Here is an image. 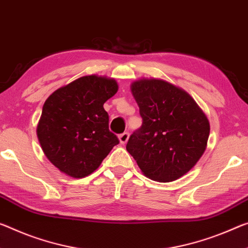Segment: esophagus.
<instances>
[{
    "mask_svg": "<svg viewBox=\"0 0 248 248\" xmlns=\"http://www.w3.org/2000/svg\"><path fill=\"white\" fill-rule=\"evenodd\" d=\"M128 139H129V133L128 132H124V133H121V135H119V141H120L121 144L127 143Z\"/></svg>",
    "mask_w": 248,
    "mask_h": 248,
    "instance_id": "1",
    "label": "esophagus"
}]
</instances>
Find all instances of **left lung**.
I'll list each match as a JSON object with an SVG mask.
<instances>
[{
    "instance_id": "obj_1",
    "label": "left lung",
    "mask_w": 248,
    "mask_h": 248,
    "mask_svg": "<svg viewBox=\"0 0 248 248\" xmlns=\"http://www.w3.org/2000/svg\"><path fill=\"white\" fill-rule=\"evenodd\" d=\"M142 125L130 136L127 151L142 173L171 182L187 173L206 149L210 123L186 92L162 79L131 84Z\"/></svg>"
}]
</instances>
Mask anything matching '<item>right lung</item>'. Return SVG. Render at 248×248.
Returning <instances> with one entry per match:
<instances>
[{
  "mask_svg": "<svg viewBox=\"0 0 248 248\" xmlns=\"http://www.w3.org/2000/svg\"><path fill=\"white\" fill-rule=\"evenodd\" d=\"M117 92L115 79L89 75L55 90L46 99L37 138L47 159L62 173L76 179L92 174L119 143L109 130L104 109Z\"/></svg>",
  "mask_w": 248,
  "mask_h": 248,
  "instance_id": "1",
  "label": "right lung"
}]
</instances>
